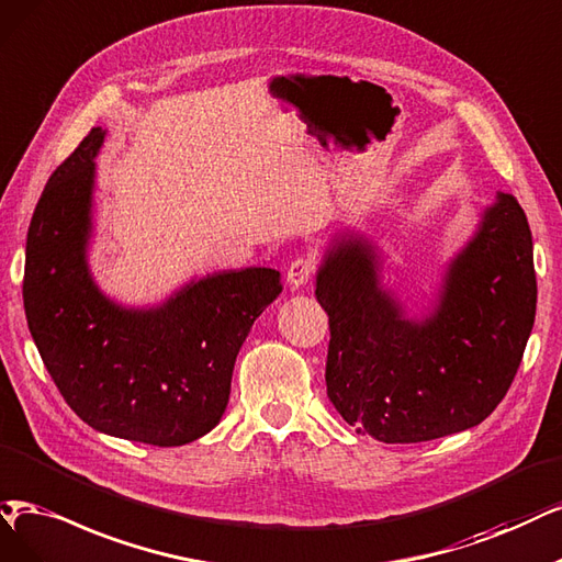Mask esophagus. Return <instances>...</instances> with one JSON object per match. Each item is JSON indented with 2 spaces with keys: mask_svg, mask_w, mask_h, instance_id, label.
Instances as JSON below:
<instances>
[{
  "mask_svg": "<svg viewBox=\"0 0 562 562\" xmlns=\"http://www.w3.org/2000/svg\"><path fill=\"white\" fill-rule=\"evenodd\" d=\"M313 270H315V266H313V261L310 259H294L292 263H289V268H286V282L292 284L294 289H299V286H305L307 284V280L313 278Z\"/></svg>",
  "mask_w": 562,
  "mask_h": 562,
  "instance_id": "34e87169",
  "label": "esophagus"
}]
</instances>
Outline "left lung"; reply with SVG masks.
Wrapping results in <instances>:
<instances>
[{"label":"left lung","mask_w":562,"mask_h":562,"mask_svg":"<svg viewBox=\"0 0 562 562\" xmlns=\"http://www.w3.org/2000/svg\"><path fill=\"white\" fill-rule=\"evenodd\" d=\"M315 296L330 328L326 393L349 426L386 445L468 430L505 398L535 324L524 207L497 192L417 313L357 226L328 240Z\"/></svg>","instance_id":"1"}]
</instances>
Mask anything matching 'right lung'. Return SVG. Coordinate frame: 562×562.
<instances>
[{
  "label": "right lung",
  "instance_id": "obj_1",
  "mask_svg": "<svg viewBox=\"0 0 562 562\" xmlns=\"http://www.w3.org/2000/svg\"><path fill=\"white\" fill-rule=\"evenodd\" d=\"M94 127L48 178L27 232L23 301L30 334L67 405L113 438L180 447L226 409L238 351L280 292V270L249 266L184 282L155 305L101 292L90 268Z\"/></svg>",
  "mask_w": 562,
  "mask_h": 562
}]
</instances>
